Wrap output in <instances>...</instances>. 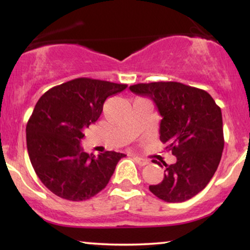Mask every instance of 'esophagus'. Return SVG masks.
<instances>
[{
    "label": "esophagus",
    "mask_w": 250,
    "mask_h": 250,
    "mask_svg": "<svg viewBox=\"0 0 250 250\" xmlns=\"http://www.w3.org/2000/svg\"><path fill=\"white\" fill-rule=\"evenodd\" d=\"M134 160L136 162V164H138V165H140V166H146V165H148V164H149V160L146 159V158H142V157L135 156Z\"/></svg>",
    "instance_id": "esophagus-1"
}]
</instances>
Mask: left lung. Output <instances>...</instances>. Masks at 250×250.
<instances>
[{
  "label": "left lung",
  "instance_id": "obj_1",
  "mask_svg": "<svg viewBox=\"0 0 250 250\" xmlns=\"http://www.w3.org/2000/svg\"><path fill=\"white\" fill-rule=\"evenodd\" d=\"M133 93L148 95L162 115L160 141L176 157L165 166L151 192L167 203H182L204 190L216 172L224 148L221 108L209 93L179 82H153L129 86Z\"/></svg>",
  "mask_w": 250,
  "mask_h": 250
}]
</instances>
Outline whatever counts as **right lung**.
<instances>
[{
	"label": "right lung",
	"instance_id": "right-lung-1",
	"mask_svg": "<svg viewBox=\"0 0 250 250\" xmlns=\"http://www.w3.org/2000/svg\"><path fill=\"white\" fill-rule=\"evenodd\" d=\"M126 84L75 78L46 91L26 126L30 163L44 186L71 201L90 199L107 187L124 153L105 151L98 157L81 148L83 129L100 117L105 99Z\"/></svg>",
	"mask_w": 250,
	"mask_h": 250
}]
</instances>
